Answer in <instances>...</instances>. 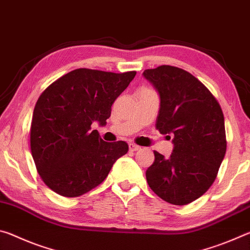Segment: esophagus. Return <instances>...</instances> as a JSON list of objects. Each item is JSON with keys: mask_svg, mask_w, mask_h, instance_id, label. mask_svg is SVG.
Here are the masks:
<instances>
[{"mask_svg": "<svg viewBox=\"0 0 250 250\" xmlns=\"http://www.w3.org/2000/svg\"><path fill=\"white\" fill-rule=\"evenodd\" d=\"M129 149H130V151H137L140 149V146L134 145V143H129Z\"/></svg>", "mask_w": 250, "mask_h": 250, "instance_id": "34e87169", "label": "esophagus"}]
</instances>
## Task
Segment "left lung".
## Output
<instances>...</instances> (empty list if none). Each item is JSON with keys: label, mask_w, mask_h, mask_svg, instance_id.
<instances>
[{"label": "left lung", "mask_w": 250, "mask_h": 250, "mask_svg": "<svg viewBox=\"0 0 250 250\" xmlns=\"http://www.w3.org/2000/svg\"><path fill=\"white\" fill-rule=\"evenodd\" d=\"M143 76L160 95L155 128L162 134H172L174 145L170 159L154 151L146 182L163 201L189 204L214 183L225 156L222 108L200 80L179 67L162 65L146 69Z\"/></svg>", "instance_id": "8db88e82"}]
</instances>
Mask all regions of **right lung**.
I'll use <instances>...</instances> for the list:
<instances>
[{"label":"right lung","mask_w":250,"mask_h":250,"mask_svg":"<svg viewBox=\"0 0 250 250\" xmlns=\"http://www.w3.org/2000/svg\"><path fill=\"white\" fill-rule=\"evenodd\" d=\"M137 71L116 74L78 68L42 92L31 124V152L44 183L65 197H78L103 183L129 150L125 141L105 142L94 121L105 125L115 100Z\"/></svg>","instance_id":"right-lung-1"}]
</instances>
